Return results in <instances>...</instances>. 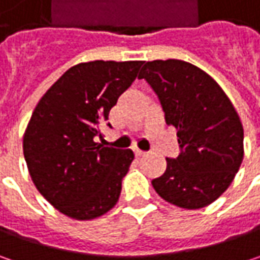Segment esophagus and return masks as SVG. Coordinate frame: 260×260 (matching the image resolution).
Listing matches in <instances>:
<instances>
[{
    "mask_svg": "<svg viewBox=\"0 0 260 260\" xmlns=\"http://www.w3.org/2000/svg\"><path fill=\"white\" fill-rule=\"evenodd\" d=\"M135 155L137 156V157H142V156L146 155V152H143V150H139V149H136Z\"/></svg>",
    "mask_w": 260,
    "mask_h": 260,
    "instance_id": "1",
    "label": "esophagus"
}]
</instances>
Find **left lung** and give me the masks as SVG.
I'll list each match as a JSON object with an SVG mask.
<instances>
[{"label":"left lung","instance_id":"obj_1","mask_svg":"<svg viewBox=\"0 0 260 260\" xmlns=\"http://www.w3.org/2000/svg\"><path fill=\"white\" fill-rule=\"evenodd\" d=\"M139 78L155 89L182 149L152 181L155 191L185 210L214 203L233 182L245 155L243 125L232 101L207 72L179 59L145 62Z\"/></svg>","mask_w":260,"mask_h":260}]
</instances>
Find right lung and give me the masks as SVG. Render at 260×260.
Instances as JSON below:
<instances>
[{"label":"right lung","mask_w":260,"mask_h":260,"mask_svg":"<svg viewBox=\"0 0 260 260\" xmlns=\"http://www.w3.org/2000/svg\"><path fill=\"white\" fill-rule=\"evenodd\" d=\"M142 60H92L72 66L40 98L23 136L37 191L74 220L108 213L135 155L96 143L118 96L133 84Z\"/></svg>","instance_id":"obj_1"}]
</instances>
